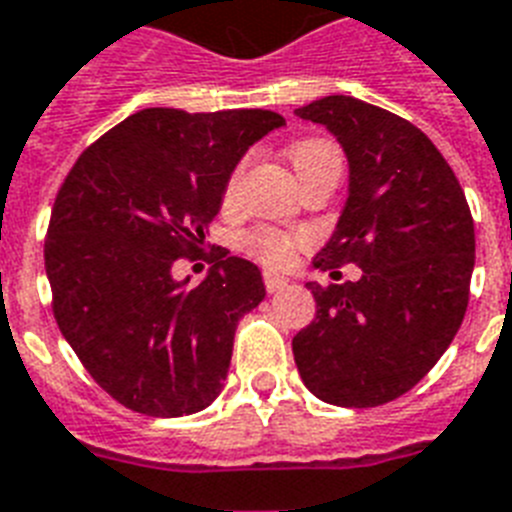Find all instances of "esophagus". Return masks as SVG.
<instances>
[{
  "label": "esophagus",
  "mask_w": 512,
  "mask_h": 512,
  "mask_svg": "<svg viewBox=\"0 0 512 512\" xmlns=\"http://www.w3.org/2000/svg\"><path fill=\"white\" fill-rule=\"evenodd\" d=\"M287 277H282V274H274V272H264V287L266 293H280L282 287H287Z\"/></svg>",
  "instance_id": "obj_1"
}]
</instances>
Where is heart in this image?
Here are the masks:
<instances>
[{
	"label": "heart",
	"mask_w": 512,
	"mask_h": 512,
	"mask_svg": "<svg viewBox=\"0 0 512 512\" xmlns=\"http://www.w3.org/2000/svg\"><path fill=\"white\" fill-rule=\"evenodd\" d=\"M287 162L293 164L298 180H306V177L316 175L322 170H342V151L332 138L327 135H306V138H298L285 149ZM240 175H243V164H238L232 175L227 177L225 183V201H232V196L238 193ZM311 243L306 232L301 230H282V227L272 225H256L251 230H246L243 235V251L248 256H253L256 261L266 266H274V269H285L295 261L298 251L306 248Z\"/></svg>",
	"instance_id": "1"
}]
</instances>
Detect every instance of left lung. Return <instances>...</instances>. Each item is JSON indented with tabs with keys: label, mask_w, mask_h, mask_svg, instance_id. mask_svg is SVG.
I'll list each match as a JSON object with an SVG mask.
<instances>
[{
	"label": "left lung",
	"mask_w": 512,
	"mask_h": 512,
	"mask_svg": "<svg viewBox=\"0 0 512 512\" xmlns=\"http://www.w3.org/2000/svg\"><path fill=\"white\" fill-rule=\"evenodd\" d=\"M348 154L350 193L314 264L361 266V280L314 285L316 316L293 337L308 390L324 403L374 408L432 371L466 316L474 217L458 177L426 133L353 96L295 109Z\"/></svg>",
	"instance_id": "1"
}]
</instances>
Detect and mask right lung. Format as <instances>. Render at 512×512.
Returning <instances> with one entry per match:
<instances>
[{"mask_svg":"<svg viewBox=\"0 0 512 512\" xmlns=\"http://www.w3.org/2000/svg\"><path fill=\"white\" fill-rule=\"evenodd\" d=\"M285 117L151 107L70 167L44 240L59 332L101 390L143 416H188L225 384L240 316L264 301L259 266L219 251L204 282L172 280L204 253L230 172Z\"/></svg>","mask_w":512,"mask_h":512,"instance_id":"right-lung-1","label":"right lung"}]
</instances>
